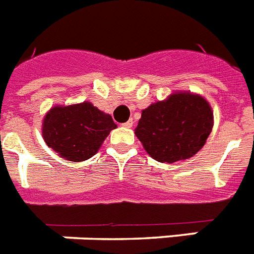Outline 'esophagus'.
I'll return each instance as SVG.
<instances>
[{
	"label": "esophagus",
	"mask_w": 254,
	"mask_h": 254,
	"mask_svg": "<svg viewBox=\"0 0 254 254\" xmlns=\"http://www.w3.org/2000/svg\"><path fill=\"white\" fill-rule=\"evenodd\" d=\"M123 126H125L126 128H131V127H132V126H133V121H132V119H129V121L126 122V123Z\"/></svg>",
	"instance_id": "obj_1"
}]
</instances>
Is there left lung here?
<instances>
[{"mask_svg":"<svg viewBox=\"0 0 254 254\" xmlns=\"http://www.w3.org/2000/svg\"><path fill=\"white\" fill-rule=\"evenodd\" d=\"M214 126V111L200 94L174 92L141 111L135 135L159 162L188 160L206 144Z\"/></svg>","mask_w":254,"mask_h":254,"instance_id":"obj_1","label":"left lung"}]
</instances>
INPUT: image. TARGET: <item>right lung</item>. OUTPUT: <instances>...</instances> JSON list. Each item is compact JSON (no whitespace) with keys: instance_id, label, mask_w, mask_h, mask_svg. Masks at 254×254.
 <instances>
[{"instance_id":"1","label":"right lung","mask_w":254,"mask_h":254,"mask_svg":"<svg viewBox=\"0 0 254 254\" xmlns=\"http://www.w3.org/2000/svg\"><path fill=\"white\" fill-rule=\"evenodd\" d=\"M114 128L117 125L111 115L89 101L52 106L42 122L47 145L62 159L74 162L93 157Z\"/></svg>"}]
</instances>
